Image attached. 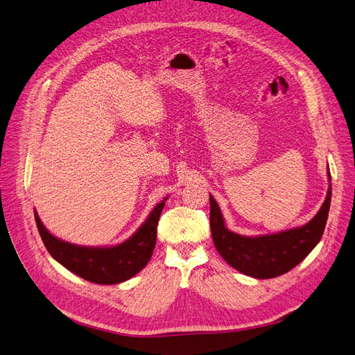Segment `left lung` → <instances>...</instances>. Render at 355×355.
Wrapping results in <instances>:
<instances>
[{
  "label": "left lung",
  "instance_id": "8db88e82",
  "mask_svg": "<svg viewBox=\"0 0 355 355\" xmlns=\"http://www.w3.org/2000/svg\"><path fill=\"white\" fill-rule=\"evenodd\" d=\"M331 182V172H327ZM332 198V185L327 197L307 225L263 236H242L225 226L218 204L210 195V226L216 250L238 272L255 277L270 279L289 272L300 264L323 236Z\"/></svg>",
  "mask_w": 355,
  "mask_h": 355
}]
</instances>
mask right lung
Segmentation results:
<instances>
[{"label": "right lung", "mask_w": 355, "mask_h": 355, "mask_svg": "<svg viewBox=\"0 0 355 355\" xmlns=\"http://www.w3.org/2000/svg\"><path fill=\"white\" fill-rule=\"evenodd\" d=\"M163 200L145 223L123 243L116 247L89 248L69 243L53 236L35 211L36 226L45 248L61 266L85 280L100 285H116L135 276L150 261L157 239V225L164 207Z\"/></svg>", "instance_id": "1"}]
</instances>
